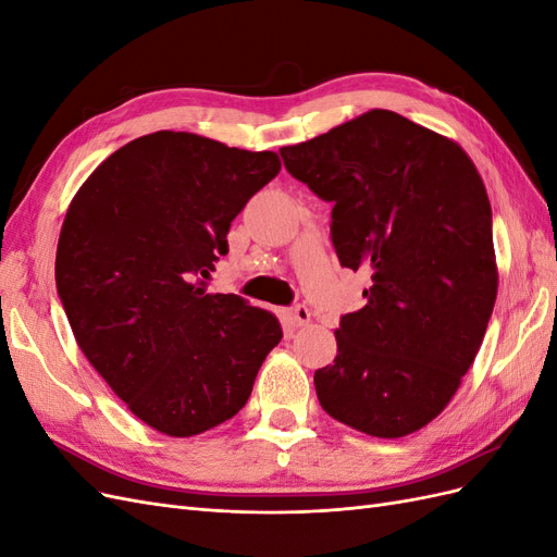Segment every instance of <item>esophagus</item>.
Segmentation results:
<instances>
[{"mask_svg": "<svg viewBox=\"0 0 557 557\" xmlns=\"http://www.w3.org/2000/svg\"><path fill=\"white\" fill-rule=\"evenodd\" d=\"M285 320H288L293 327H301V325H307L309 320H311V311L305 305H297L295 309L285 311Z\"/></svg>", "mask_w": 557, "mask_h": 557, "instance_id": "1", "label": "esophagus"}]
</instances>
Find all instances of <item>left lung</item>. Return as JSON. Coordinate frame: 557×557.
Instances as JSON below:
<instances>
[{"instance_id": "8db88e82", "label": "left lung", "mask_w": 557, "mask_h": 557, "mask_svg": "<svg viewBox=\"0 0 557 557\" xmlns=\"http://www.w3.org/2000/svg\"><path fill=\"white\" fill-rule=\"evenodd\" d=\"M297 181L332 201V244L367 269V305L342 318L336 358L318 369L320 407L379 440L440 416L474 364L497 299L493 211L458 141L372 109L283 146Z\"/></svg>"}]
</instances>
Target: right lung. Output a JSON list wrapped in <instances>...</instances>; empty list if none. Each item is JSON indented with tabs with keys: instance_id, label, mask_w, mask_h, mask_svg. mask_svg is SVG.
<instances>
[{
	"instance_id": "obj_1",
	"label": "right lung",
	"mask_w": 557,
	"mask_h": 557,
	"mask_svg": "<svg viewBox=\"0 0 557 557\" xmlns=\"http://www.w3.org/2000/svg\"><path fill=\"white\" fill-rule=\"evenodd\" d=\"M278 172L274 150L162 129L117 148L66 209L55 283L76 344L166 436L237 416L281 342L274 313L205 283L232 221Z\"/></svg>"
}]
</instances>
